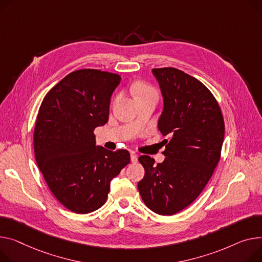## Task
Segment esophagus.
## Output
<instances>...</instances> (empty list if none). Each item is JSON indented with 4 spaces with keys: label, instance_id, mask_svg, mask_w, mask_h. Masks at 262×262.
Listing matches in <instances>:
<instances>
[{
    "label": "esophagus",
    "instance_id": "obj_1",
    "mask_svg": "<svg viewBox=\"0 0 262 262\" xmlns=\"http://www.w3.org/2000/svg\"><path fill=\"white\" fill-rule=\"evenodd\" d=\"M130 160L133 163H136L138 161V155L137 154H132L130 155Z\"/></svg>",
    "mask_w": 262,
    "mask_h": 262
}]
</instances>
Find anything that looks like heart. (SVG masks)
<instances>
[{"instance_id":"1","label":"heart","mask_w":262,"mask_h":262,"mask_svg":"<svg viewBox=\"0 0 262 262\" xmlns=\"http://www.w3.org/2000/svg\"><path fill=\"white\" fill-rule=\"evenodd\" d=\"M134 92L137 98H141L145 96H156L158 97V94H157V91L154 89V87L145 82H137L134 86Z\"/></svg>"}]
</instances>
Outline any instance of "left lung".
Wrapping results in <instances>:
<instances>
[{
    "label": "left lung",
    "mask_w": 262,
    "mask_h": 262,
    "mask_svg": "<svg viewBox=\"0 0 262 262\" xmlns=\"http://www.w3.org/2000/svg\"><path fill=\"white\" fill-rule=\"evenodd\" d=\"M164 101L158 127L168 139L162 163L139 157L145 175L138 183L145 205L159 215H175L193 203L220 160L224 120L219 104L196 78L173 67L154 68Z\"/></svg>",
    "instance_id": "obj_1"
}]
</instances>
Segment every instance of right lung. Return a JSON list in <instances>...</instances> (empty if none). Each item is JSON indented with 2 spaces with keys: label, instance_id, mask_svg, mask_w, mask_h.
Listing matches in <instances>:
<instances>
[{
  "label": "right lung",
  "instance_id": "right-lung-1",
  "mask_svg": "<svg viewBox=\"0 0 262 262\" xmlns=\"http://www.w3.org/2000/svg\"><path fill=\"white\" fill-rule=\"evenodd\" d=\"M121 77L79 69L44 97L33 132L34 157L51 193L69 211L89 214L106 202L112 179L130 162L126 149L96 146Z\"/></svg>",
  "mask_w": 262,
  "mask_h": 262
}]
</instances>
